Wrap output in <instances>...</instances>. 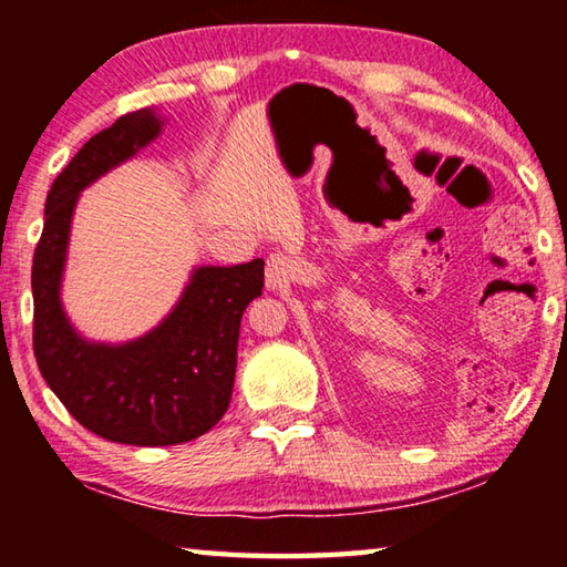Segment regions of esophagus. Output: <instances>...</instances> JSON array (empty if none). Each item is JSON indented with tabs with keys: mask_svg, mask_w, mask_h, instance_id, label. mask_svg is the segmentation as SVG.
Here are the masks:
<instances>
[{
	"mask_svg": "<svg viewBox=\"0 0 567 567\" xmlns=\"http://www.w3.org/2000/svg\"><path fill=\"white\" fill-rule=\"evenodd\" d=\"M295 275V265L290 257L285 255H272L270 260H267V270H265V282L270 290H277V287H282L292 280Z\"/></svg>",
	"mask_w": 567,
	"mask_h": 567,
	"instance_id": "34e87169",
	"label": "esophagus"
}]
</instances>
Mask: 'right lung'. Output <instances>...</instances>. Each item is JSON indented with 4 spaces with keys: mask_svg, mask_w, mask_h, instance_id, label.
Wrapping results in <instances>:
<instances>
[{
    "mask_svg": "<svg viewBox=\"0 0 567 567\" xmlns=\"http://www.w3.org/2000/svg\"><path fill=\"white\" fill-rule=\"evenodd\" d=\"M165 120L137 110L84 145L52 182L32 262L34 358L70 415L104 440L157 447L189 443L229 408L239 320L262 295L265 262L195 267L179 302L137 340L90 342L60 300L66 245L80 192L159 137Z\"/></svg>",
    "mask_w": 567,
    "mask_h": 567,
    "instance_id": "1",
    "label": "right lung"
}]
</instances>
